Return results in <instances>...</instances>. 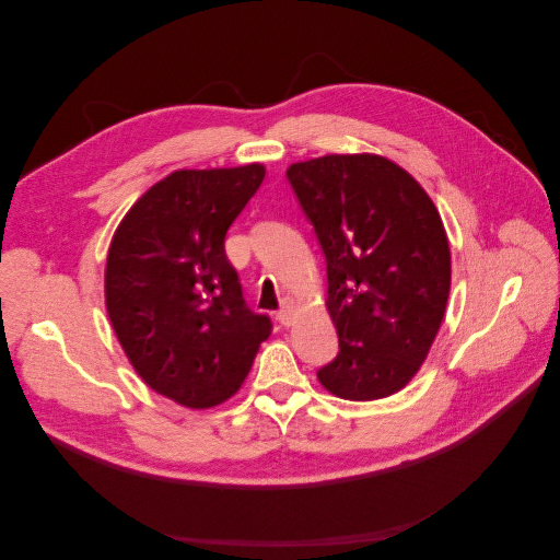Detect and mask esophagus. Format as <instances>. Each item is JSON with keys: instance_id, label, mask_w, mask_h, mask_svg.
I'll return each instance as SVG.
<instances>
[{"instance_id": "esophagus-1", "label": "esophagus", "mask_w": 560, "mask_h": 560, "mask_svg": "<svg viewBox=\"0 0 560 560\" xmlns=\"http://www.w3.org/2000/svg\"><path fill=\"white\" fill-rule=\"evenodd\" d=\"M292 317H294V306L290 301H284L280 311L276 313V319L280 322V325H292Z\"/></svg>"}]
</instances>
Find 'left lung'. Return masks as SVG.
I'll return each instance as SVG.
<instances>
[{"label":"left lung","instance_id":"obj_1","mask_svg":"<svg viewBox=\"0 0 560 560\" xmlns=\"http://www.w3.org/2000/svg\"><path fill=\"white\" fill-rule=\"evenodd\" d=\"M327 259L336 360L317 371L352 401L399 393L425 362L451 290L448 238L432 198L376 154H329L287 167Z\"/></svg>","mask_w":560,"mask_h":560}]
</instances>
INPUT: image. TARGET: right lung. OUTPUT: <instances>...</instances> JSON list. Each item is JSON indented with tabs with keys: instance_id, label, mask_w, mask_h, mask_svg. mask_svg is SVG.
<instances>
[{
	"instance_id": "obj_1",
	"label": "right lung",
	"mask_w": 560,
	"mask_h": 560,
	"mask_svg": "<svg viewBox=\"0 0 560 560\" xmlns=\"http://www.w3.org/2000/svg\"><path fill=\"white\" fill-rule=\"evenodd\" d=\"M264 175L261 163L175 171L135 202L109 245L105 303L118 343L151 389L189 409L238 393L273 329L247 308L224 252Z\"/></svg>"
}]
</instances>
